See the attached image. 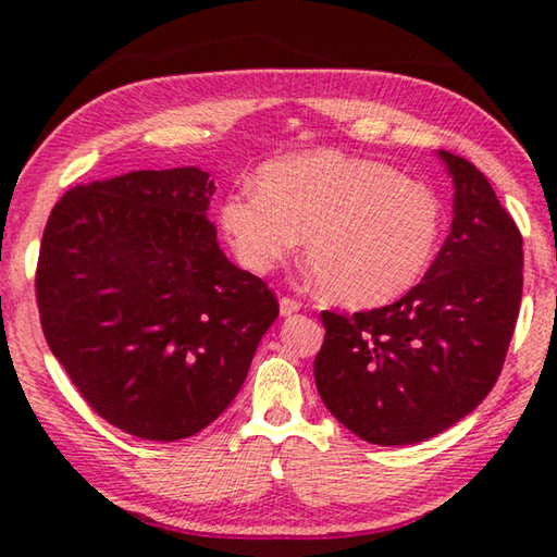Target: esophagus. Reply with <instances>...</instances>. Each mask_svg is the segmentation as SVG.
Listing matches in <instances>:
<instances>
[{"label":"esophagus","mask_w":557,"mask_h":557,"mask_svg":"<svg viewBox=\"0 0 557 557\" xmlns=\"http://www.w3.org/2000/svg\"><path fill=\"white\" fill-rule=\"evenodd\" d=\"M301 309V305L297 299H292V297H282L280 299V314L282 317H292V314H297Z\"/></svg>","instance_id":"1"}]
</instances>
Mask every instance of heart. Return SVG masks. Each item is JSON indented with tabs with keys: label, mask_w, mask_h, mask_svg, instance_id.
I'll return each mask as SVG.
<instances>
[{
	"label": "heart",
	"mask_w": 557,
	"mask_h": 557,
	"mask_svg": "<svg viewBox=\"0 0 557 557\" xmlns=\"http://www.w3.org/2000/svg\"><path fill=\"white\" fill-rule=\"evenodd\" d=\"M219 223L245 270L265 275L299 245L324 292L346 307H381L428 275L442 240L432 188L375 159L314 149L262 164L256 188L219 206Z\"/></svg>",
	"instance_id": "heart-1"
}]
</instances>
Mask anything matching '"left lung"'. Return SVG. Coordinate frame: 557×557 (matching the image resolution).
Returning <instances> with one entry per match:
<instances>
[{
  "label": "left lung",
  "instance_id": "obj_1",
  "mask_svg": "<svg viewBox=\"0 0 557 557\" xmlns=\"http://www.w3.org/2000/svg\"><path fill=\"white\" fill-rule=\"evenodd\" d=\"M455 219L420 285L388 307L322 314L314 381L326 410L371 445H414L482 403L502 373L523 292V238L488 178L440 149Z\"/></svg>",
  "mask_w": 557,
  "mask_h": 557
}]
</instances>
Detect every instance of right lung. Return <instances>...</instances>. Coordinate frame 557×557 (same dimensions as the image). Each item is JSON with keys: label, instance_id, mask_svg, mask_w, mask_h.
Listing matches in <instances>:
<instances>
[{"label": "right lung", "instance_id": "right-lung-1", "mask_svg": "<svg viewBox=\"0 0 557 557\" xmlns=\"http://www.w3.org/2000/svg\"><path fill=\"white\" fill-rule=\"evenodd\" d=\"M199 166L75 186L46 223L36 299L51 354L110 425L191 437L228 408L280 314L223 256Z\"/></svg>", "mask_w": 557, "mask_h": 557}]
</instances>
